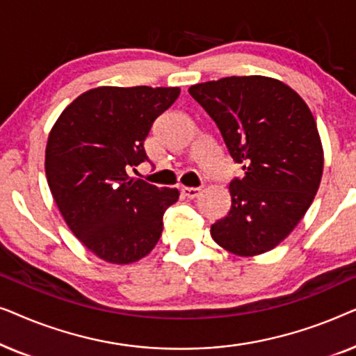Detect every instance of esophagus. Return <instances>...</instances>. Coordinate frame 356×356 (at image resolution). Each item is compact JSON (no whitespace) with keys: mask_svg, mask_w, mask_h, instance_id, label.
Masks as SVG:
<instances>
[{"mask_svg":"<svg viewBox=\"0 0 356 356\" xmlns=\"http://www.w3.org/2000/svg\"><path fill=\"white\" fill-rule=\"evenodd\" d=\"M181 194L188 199H194V197H197L199 194H201V188H183Z\"/></svg>","mask_w":356,"mask_h":356,"instance_id":"obj_1","label":"esophagus"}]
</instances>
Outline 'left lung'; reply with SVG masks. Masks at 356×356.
<instances>
[{"label": "left lung", "instance_id": "8db88e82", "mask_svg": "<svg viewBox=\"0 0 356 356\" xmlns=\"http://www.w3.org/2000/svg\"><path fill=\"white\" fill-rule=\"evenodd\" d=\"M243 168L230 181L232 207L211 227L213 241L236 256L270 251L308 211L323 177L314 116L284 82L232 76L189 87Z\"/></svg>", "mask_w": 356, "mask_h": 356}]
</instances>
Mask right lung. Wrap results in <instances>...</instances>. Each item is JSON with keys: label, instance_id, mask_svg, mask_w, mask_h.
I'll return each instance as SVG.
<instances>
[{"label": "right lung", "instance_id": "1", "mask_svg": "<svg viewBox=\"0 0 356 356\" xmlns=\"http://www.w3.org/2000/svg\"><path fill=\"white\" fill-rule=\"evenodd\" d=\"M178 87H97L66 106L48 136L45 173L67 227L95 256L129 264L147 256L178 201L128 172L149 162L154 121L178 99Z\"/></svg>", "mask_w": 356, "mask_h": 356}]
</instances>
